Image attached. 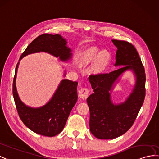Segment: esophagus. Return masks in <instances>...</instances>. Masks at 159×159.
<instances>
[{
  "label": "esophagus",
  "instance_id": "esophagus-1",
  "mask_svg": "<svg viewBox=\"0 0 159 159\" xmlns=\"http://www.w3.org/2000/svg\"><path fill=\"white\" fill-rule=\"evenodd\" d=\"M89 89L87 88H82L79 90V96L81 98H87L89 94Z\"/></svg>",
  "mask_w": 159,
  "mask_h": 159
}]
</instances>
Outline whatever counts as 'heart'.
I'll use <instances>...</instances> for the list:
<instances>
[{
  "label": "heart",
  "instance_id": "obj_1",
  "mask_svg": "<svg viewBox=\"0 0 159 159\" xmlns=\"http://www.w3.org/2000/svg\"><path fill=\"white\" fill-rule=\"evenodd\" d=\"M107 55L104 52L99 51L95 48L89 49L84 56L83 62L84 63H88L90 61L96 59H100V63H104L107 60Z\"/></svg>",
  "mask_w": 159,
  "mask_h": 159
}]
</instances>
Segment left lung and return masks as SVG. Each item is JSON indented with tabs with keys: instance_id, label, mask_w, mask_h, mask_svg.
I'll use <instances>...</instances> for the list:
<instances>
[{
	"instance_id": "8db88e82",
	"label": "left lung",
	"mask_w": 159,
	"mask_h": 159,
	"mask_svg": "<svg viewBox=\"0 0 159 159\" xmlns=\"http://www.w3.org/2000/svg\"><path fill=\"white\" fill-rule=\"evenodd\" d=\"M112 42L117 48L115 65L121 67L110 73L89 76L94 93L87 98L91 133L96 138L104 140L117 138L130 129L146 95L145 70L136 49L127 41L112 40ZM127 69L133 70L137 75L135 88L125 102L114 106L109 92L115 80Z\"/></svg>"
}]
</instances>
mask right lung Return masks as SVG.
<instances>
[{
	"instance_id": "right-lung-1",
	"label": "right lung",
	"mask_w": 159,
	"mask_h": 159,
	"mask_svg": "<svg viewBox=\"0 0 159 159\" xmlns=\"http://www.w3.org/2000/svg\"><path fill=\"white\" fill-rule=\"evenodd\" d=\"M67 42L60 35L43 34L31 42L19 59L34 52H47L62 61L71 58V50L66 46ZM15 68L13 82V95L18 115L22 122L34 132L48 137L61 133L71 111L77 100V82L63 80L50 101L40 108L33 109L25 106L19 99L15 86L17 70Z\"/></svg>"
}]
</instances>
